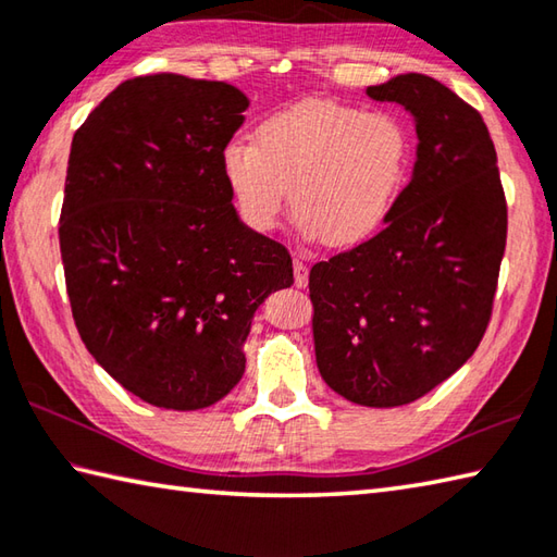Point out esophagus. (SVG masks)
I'll use <instances>...</instances> for the list:
<instances>
[{"instance_id":"1","label":"esophagus","mask_w":557,"mask_h":557,"mask_svg":"<svg viewBox=\"0 0 557 557\" xmlns=\"http://www.w3.org/2000/svg\"><path fill=\"white\" fill-rule=\"evenodd\" d=\"M293 281H296L298 288H306L308 286V267L302 259H293Z\"/></svg>"}]
</instances>
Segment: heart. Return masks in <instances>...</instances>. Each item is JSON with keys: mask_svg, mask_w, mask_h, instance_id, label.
Instances as JSON below:
<instances>
[{"mask_svg": "<svg viewBox=\"0 0 557 557\" xmlns=\"http://www.w3.org/2000/svg\"><path fill=\"white\" fill-rule=\"evenodd\" d=\"M220 162L249 227H274L290 186L302 233L351 247L393 211L409 166V133L393 113L302 99L261 121L257 143L230 140Z\"/></svg>", "mask_w": 557, "mask_h": 557, "instance_id": "b5f03b06", "label": "heart"}]
</instances>
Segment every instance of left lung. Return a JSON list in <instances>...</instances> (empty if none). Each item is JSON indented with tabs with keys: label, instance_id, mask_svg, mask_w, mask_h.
Segmentation results:
<instances>
[{
	"label": "left lung",
	"instance_id": "8db88e82",
	"mask_svg": "<svg viewBox=\"0 0 557 557\" xmlns=\"http://www.w3.org/2000/svg\"><path fill=\"white\" fill-rule=\"evenodd\" d=\"M414 115L417 162L359 247L310 269L320 375L363 407L434 391L485 334L507 245V201L482 115L434 77L397 75L366 89Z\"/></svg>",
	"mask_w": 557,
	"mask_h": 557
}]
</instances>
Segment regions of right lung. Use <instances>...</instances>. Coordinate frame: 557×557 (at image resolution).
<instances>
[{
  "instance_id": "add662e5",
  "label": "right lung",
  "mask_w": 557,
  "mask_h": 557,
  "mask_svg": "<svg viewBox=\"0 0 557 557\" xmlns=\"http://www.w3.org/2000/svg\"><path fill=\"white\" fill-rule=\"evenodd\" d=\"M247 107L233 84L160 72L119 84L72 138V318L101 369L154 407L223 400L257 308L293 283L288 249L239 220L220 162Z\"/></svg>"
}]
</instances>
